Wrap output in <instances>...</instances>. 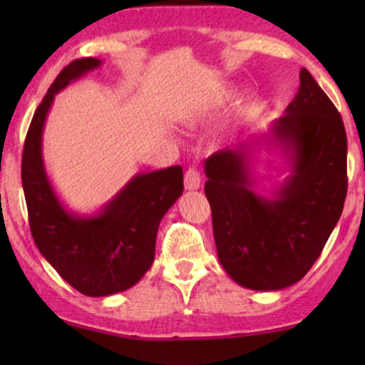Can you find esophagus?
<instances>
[{
    "label": "esophagus",
    "mask_w": 365,
    "mask_h": 365,
    "mask_svg": "<svg viewBox=\"0 0 365 365\" xmlns=\"http://www.w3.org/2000/svg\"><path fill=\"white\" fill-rule=\"evenodd\" d=\"M199 186H201V174L196 168H189L184 174V187L187 191H194V189H199Z\"/></svg>",
    "instance_id": "1"
}]
</instances>
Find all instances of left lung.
<instances>
[{
	"mask_svg": "<svg viewBox=\"0 0 365 365\" xmlns=\"http://www.w3.org/2000/svg\"><path fill=\"white\" fill-rule=\"evenodd\" d=\"M286 114L271 134L292 171L274 199L252 191L251 138L204 163L217 257L239 286L279 291L306 276L342 214L347 136L339 111L306 68Z\"/></svg>",
	"mask_w": 365,
	"mask_h": 365,
	"instance_id": "left-lung-1",
	"label": "left lung"
}]
</instances>
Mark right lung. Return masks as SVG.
Segmentation results:
<instances>
[{"mask_svg":"<svg viewBox=\"0 0 365 365\" xmlns=\"http://www.w3.org/2000/svg\"><path fill=\"white\" fill-rule=\"evenodd\" d=\"M101 61L74 59L58 74L29 124L21 181L29 229L44 259L84 296L103 297L133 287L154 261L158 227L182 194V169L138 174L96 216L68 212L54 194L41 154L43 128L54 94Z\"/></svg>","mask_w":365,"mask_h":365,"instance_id":"add662e5","label":"right lung"}]
</instances>
